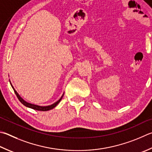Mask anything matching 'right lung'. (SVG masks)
<instances>
[{
	"label": "right lung",
	"instance_id": "add662e5",
	"mask_svg": "<svg viewBox=\"0 0 152 152\" xmlns=\"http://www.w3.org/2000/svg\"><path fill=\"white\" fill-rule=\"evenodd\" d=\"M10 81V80H9ZM10 84L11 85V86H12V89L14 90V92H15V94L16 95V96H17L18 99L19 100V101L20 102L23 104V105H24V106L28 107H30V108H32V109H34V110H38V111H48V110H52L53 109L54 107H56L58 104H59V102H60V100H62V98L63 97V96H64V94H63L62 96H61V98H60L58 100L57 102H56L52 104L51 105H50V106H38V105H35V104H30V103H28L27 102H26L24 100H23V98H22L20 97V96L18 94V92H16V90L14 88L13 86L12 85V84H11V82L10 81Z\"/></svg>",
	"mask_w": 152,
	"mask_h": 152
}]
</instances>
